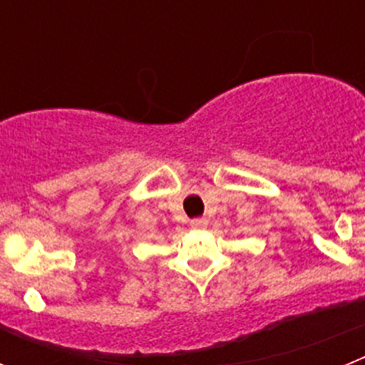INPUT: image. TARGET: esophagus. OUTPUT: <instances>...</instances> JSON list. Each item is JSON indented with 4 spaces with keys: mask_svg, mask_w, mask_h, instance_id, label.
Wrapping results in <instances>:
<instances>
[{
    "mask_svg": "<svg viewBox=\"0 0 365 365\" xmlns=\"http://www.w3.org/2000/svg\"><path fill=\"white\" fill-rule=\"evenodd\" d=\"M206 225H208V221H206L205 217H197L190 222V227H192L193 230H202V228H206Z\"/></svg>",
    "mask_w": 365,
    "mask_h": 365,
    "instance_id": "34e87169",
    "label": "esophagus"
}]
</instances>
